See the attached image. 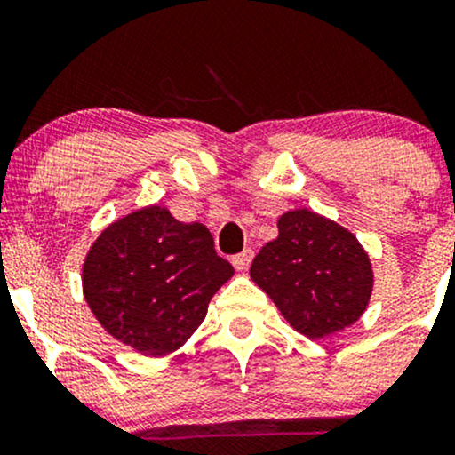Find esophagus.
Segmentation results:
<instances>
[{
	"label": "esophagus",
	"mask_w": 455,
	"mask_h": 455,
	"mask_svg": "<svg viewBox=\"0 0 455 455\" xmlns=\"http://www.w3.org/2000/svg\"><path fill=\"white\" fill-rule=\"evenodd\" d=\"M252 259H254V252L248 248V250H243V252L235 254V257L231 259V263L237 271H243V269H248V265L252 263Z\"/></svg>",
	"instance_id": "obj_1"
}]
</instances>
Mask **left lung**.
<instances>
[{
  "mask_svg": "<svg viewBox=\"0 0 455 455\" xmlns=\"http://www.w3.org/2000/svg\"><path fill=\"white\" fill-rule=\"evenodd\" d=\"M250 275L307 338L353 325L372 291V267L357 239L307 210L280 218L278 239L260 248Z\"/></svg>",
  "mask_w": 455,
  "mask_h": 455,
  "instance_id": "1",
  "label": "left lung"
}]
</instances>
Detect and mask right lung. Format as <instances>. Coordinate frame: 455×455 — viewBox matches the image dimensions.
Returning a JSON list of instances; mask_svg holds the SVG:
<instances>
[{"label":"right lung","mask_w":455,"mask_h":455,"mask_svg":"<svg viewBox=\"0 0 455 455\" xmlns=\"http://www.w3.org/2000/svg\"><path fill=\"white\" fill-rule=\"evenodd\" d=\"M233 275L203 224L145 207L96 239L83 265V293L100 325L143 355L180 348Z\"/></svg>","instance_id":"1"}]
</instances>
